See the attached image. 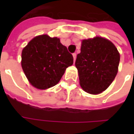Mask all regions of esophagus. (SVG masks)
Returning a JSON list of instances; mask_svg holds the SVG:
<instances>
[{"label":"esophagus","instance_id":"obj_1","mask_svg":"<svg viewBox=\"0 0 134 134\" xmlns=\"http://www.w3.org/2000/svg\"><path fill=\"white\" fill-rule=\"evenodd\" d=\"M72 56L73 58H74V62H75L76 60V58H77V54H76V53H73Z\"/></svg>","mask_w":134,"mask_h":134}]
</instances>
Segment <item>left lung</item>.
I'll return each instance as SVG.
<instances>
[{"label":"left lung","mask_w":134,"mask_h":134,"mask_svg":"<svg viewBox=\"0 0 134 134\" xmlns=\"http://www.w3.org/2000/svg\"><path fill=\"white\" fill-rule=\"evenodd\" d=\"M119 62L120 54L111 41L102 37L82 40L75 61L82 89L90 94L106 90L117 75Z\"/></svg>","instance_id":"8db88e82"}]
</instances>
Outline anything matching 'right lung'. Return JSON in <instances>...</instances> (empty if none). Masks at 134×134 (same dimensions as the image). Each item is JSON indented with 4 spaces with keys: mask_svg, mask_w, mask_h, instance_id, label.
<instances>
[{
    "mask_svg": "<svg viewBox=\"0 0 134 134\" xmlns=\"http://www.w3.org/2000/svg\"><path fill=\"white\" fill-rule=\"evenodd\" d=\"M21 66L34 87L44 90L59 82L73 64V57L59 38L48 35L36 36L22 51Z\"/></svg>",
    "mask_w": 134,
    "mask_h": 134,
    "instance_id": "1",
    "label": "right lung"
}]
</instances>
